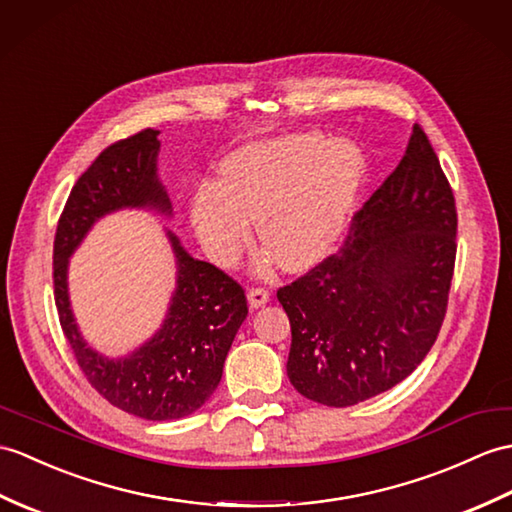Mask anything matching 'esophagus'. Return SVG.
<instances>
[{
	"instance_id": "obj_1",
	"label": "esophagus",
	"mask_w": 512,
	"mask_h": 512,
	"mask_svg": "<svg viewBox=\"0 0 512 512\" xmlns=\"http://www.w3.org/2000/svg\"><path fill=\"white\" fill-rule=\"evenodd\" d=\"M268 299H270V292L266 288H255V285L253 288H248V303H251L253 310H257V307H261V305H266Z\"/></svg>"
}]
</instances>
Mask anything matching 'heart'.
<instances>
[{"instance_id":"b5f03b06","label":"heart","mask_w":512,"mask_h":512,"mask_svg":"<svg viewBox=\"0 0 512 512\" xmlns=\"http://www.w3.org/2000/svg\"><path fill=\"white\" fill-rule=\"evenodd\" d=\"M366 174L362 150L347 139L296 133L244 146L220 163V183L192 200L194 229L209 255L231 264L251 237L283 268L316 264L353 216Z\"/></svg>"}]
</instances>
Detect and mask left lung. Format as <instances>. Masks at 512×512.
<instances>
[{"label": "left lung", "mask_w": 512, "mask_h": 512, "mask_svg": "<svg viewBox=\"0 0 512 512\" xmlns=\"http://www.w3.org/2000/svg\"><path fill=\"white\" fill-rule=\"evenodd\" d=\"M456 200L414 124L406 154L355 213L338 253L277 290L290 318L288 377L303 397L347 408L403 382L445 320Z\"/></svg>", "instance_id": "1"}]
</instances>
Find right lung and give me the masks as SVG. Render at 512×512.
Wrapping results in <instances>:
<instances>
[{
    "mask_svg": "<svg viewBox=\"0 0 512 512\" xmlns=\"http://www.w3.org/2000/svg\"><path fill=\"white\" fill-rule=\"evenodd\" d=\"M159 130H139L100 152L65 202L54 237V301L80 371L100 395L146 421L183 419L205 403L248 314L244 288L227 272L189 255L168 231L176 257V290L161 329L128 358H104L87 347L71 314L67 264L95 220L139 207L172 213L157 176Z\"/></svg>",
    "mask_w": 512,
    "mask_h": 512,
    "instance_id": "add662e5",
    "label": "right lung"
}]
</instances>
